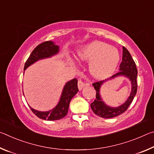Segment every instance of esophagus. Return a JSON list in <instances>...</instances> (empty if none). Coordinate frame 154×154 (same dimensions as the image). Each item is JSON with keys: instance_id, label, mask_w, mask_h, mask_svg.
Returning a JSON list of instances; mask_svg holds the SVG:
<instances>
[{"instance_id": "1", "label": "esophagus", "mask_w": 154, "mask_h": 154, "mask_svg": "<svg viewBox=\"0 0 154 154\" xmlns=\"http://www.w3.org/2000/svg\"><path fill=\"white\" fill-rule=\"evenodd\" d=\"M89 83H85L83 82L82 79H79L78 81V88H79V90H82V88L85 86V85H89Z\"/></svg>"}]
</instances>
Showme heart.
Segmentation results:
<instances>
[{
  "mask_svg": "<svg viewBox=\"0 0 154 154\" xmlns=\"http://www.w3.org/2000/svg\"><path fill=\"white\" fill-rule=\"evenodd\" d=\"M82 60L91 62V73L98 79L108 77L116 71L119 61L118 49L100 41H95L87 45L80 51Z\"/></svg>",
  "mask_w": 154,
  "mask_h": 154,
  "instance_id": "heart-1",
  "label": "heart"
}]
</instances>
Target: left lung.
I'll return each instance as SVG.
<instances>
[{
	"label": "left lung",
	"instance_id": "1",
	"mask_svg": "<svg viewBox=\"0 0 154 154\" xmlns=\"http://www.w3.org/2000/svg\"><path fill=\"white\" fill-rule=\"evenodd\" d=\"M123 75L128 78L132 84V90L130 95L129 96L128 100L123 105L118 106V107L113 108L105 105L103 102L102 99L100 96V88L103 82L106 80H102L96 82L92 83L94 88L96 91V99L93 103H91V108L94 113L98 116L103 118H112L114 117H117L119 115L122 114L126 111L129 107L130 104L132 102L137 91V69L134 61L132 59L129 51L127 50L126 48L123 47V55H122V62L119 65V71L118 73L113 75L109 79Z\"/></svg>",
	"mask_w": 154,
	"mask_h": 154
}]
</instances>
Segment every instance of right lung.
<instances>
[{"instance_id":"add662e5","label":"right lung","mask_w":154,"mask_h":154,"mask_svg":"<svg viewBox=\"0 0 154 154\" xmlns=\"http://www.w3.org/2000/svg\"><path fill=\"white\" fill-rule=\"evenodd\" d=\"M59 47L56 45L52 41H45L41 43L34 49L28 57L24 65V70L34 62L40 59L49 58L58 53ZM79 89L77 87V79H73L66 83L62 91L59 103L55 108L49 111H38L30 108L31 110L38 118L45 120H58L66 116L69 106L72 97L77 93Z\"/></svg>"}]
</instances>
